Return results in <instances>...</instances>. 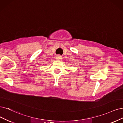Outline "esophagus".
I'll return each instance as SVG.
<instances>
[{"label":"esophagus","instance_id":"1","mask_svg":"<svg viewBox=\"0 0 123 123\" xmlns=\"http://www.w3.org/2000/svg\"><path fill=\"white\" fill-rule=\"evenodd\" d=\"M56 59H57V60H61V59H62V57L61 55H57L56 56Z\"/></svg>","mask_w":123,"mask_h":123}]
</instances>
